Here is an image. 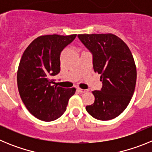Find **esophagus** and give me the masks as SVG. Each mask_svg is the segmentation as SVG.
I'll return each instance as SVG.
<instances>
[{
  "label": "esophagus",
  "instance_id": "obj_1",
  "mask_svg": "<svg viewBox=\"0 0 152 152\" xmlns=\"http://www.w3.org/2000/svg\"><path fill=\"white\" fill-rule=\"evenodd\" d=\"M77 91H78L80 93H81V94H83V93L88 92V90H84V89H80V88H77Z\"/></svg>",
  "mask_w": 152,
  "mask_h": 152
}]
</instances>
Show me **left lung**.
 Masks as SVG:
<instances>
[{
    "instance_id": "1",
    "label": "left lung",
    "mask_w": 152,
    "mask_h": 152,
    "mask_svg": "<svg viewBox=\"0 0 152 152\" xmlns=\"http://www.w3.org/2000/svg\"><path fill=\"white\" fill-rule=\"evenodd\" d=\"M79 39L92 53L94 70L100 75L102 88L94 91V103L86 107L99 120L119 116L129 105L136 83L133 56L124 42L111 33L79 34Z\"/></svg>"
}]
</instances>
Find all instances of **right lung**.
<instances>
[{
	"label": "right lung",
	"instance_id": "right-lung-1",
	"mask_svg": "<svg viewBox=\"0 0 152 152\" xmlns=\"http://www.w3.org/2000/svg\"><path fill=\"white\" fill-rule=\"evenodd\" d=\"M77 35H45L33 40L24 51L17 71V86L29 112L45 122L56 120L66 110L75 89L54 85L60 72V55Z\"/></svg>",
	"mask_w": 152,
	"mask_h": 152
}]
</instances>
